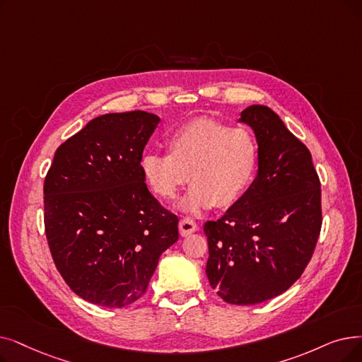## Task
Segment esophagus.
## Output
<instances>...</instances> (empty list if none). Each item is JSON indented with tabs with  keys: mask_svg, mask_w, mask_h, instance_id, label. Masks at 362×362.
<instances>
[{
	"mask_svg": "<svg viewBox=\"0 0 362 362\" xmlns=\"http://www.w3.org/2000/svg\"><path fill=\"white\" fill-rule=\"evenodd\" d=\"M179 230H180V235L182 237H187V235H191L192 232L198 230V225L194 222L192 218L189 217H185L180 220L179 223Z\"/></svg>",
	"mask_w": 362,
	"mask_h": 362,
	"instance_id": "esophagus-1",
	"label": "esophagus"
}]
</instances>
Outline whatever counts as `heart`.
Masks as SVG:
<instances>
[{"mask_svg": "<svg viewBox=\"0 0 362 362\" xmlns=\"http://www.w3.org/2000/svg\"><path fill=\"white\" fill-rule=\"evenodd\" d=\"M168 153L146 152L139 167L149 189L163 199H176L187 182L194 185L182 209L199 213L237 204L259 165V145L245 127H230L210 118H197L173 130Z\"/></svg>", "mask_w": 362, "mask_h": 362, "instance_id": "1", "label": "heart"}]
</instances>
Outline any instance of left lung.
<instances>
[{
  "label": "left lung",
  "instance_id": "left-lung-1",
  "mask_svg": "<svg viewBox=\"0 0 362 362\" xmlns=\"http://www.w3.org/2000/svg\"><path fill=\"white\" fill-rule=\"evenodd\" d=\"M255 130L257 177L244 197L204 233L211 288L232 305H256L302 276L322 225L321 183L309 149L268 106L244 109Z\"/></svg>",
  "mask_w": 362,
  "mask_h": 362
}]
</instances>
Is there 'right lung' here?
I'll use <instances>...</instances> for the list:
<instances>
[{
	"label": "right lung",
	"mask_w": 362,
	"mask_h": 362,
	"mask_svg": "<svg viewBox=\"0 0 362 362\" xmlns=\"http://www.w3.org/2000/svg\"><path fill=\"white\" fill-rule=\"evenodd\" d=\"M160 118L106 114L62 144L44 180V226L53 262L84 300L124 308L148 288L179 218L153 198L140 158Z\"/></svg>",
	"instance_id": "right-lung-1"
}]
</instances>
